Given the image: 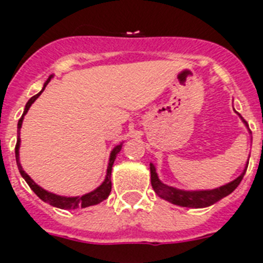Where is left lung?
Listing matches in <instances>:
<instances>
[{
	"label": "left lung",
	"mask_w": 263,
	"mask_h": 263,
	"mask_svg": "<svg viewBox=\"0 0 263 263\" xmlns=\"http://www.w3.org/2000/svg\"><path fill=\"white\" fill-rule=\"evenodd\" d=\"M238 116L241 118L243 124L246 125V128L249 129L248 123L242 119V116L239 115V114ZM249 132H250V129H249ZM250 134H252V132H250ZM248 164L249 161L246 163L245 170L242 171V173L237 177V179L228 182L225 185L220 186V188L204 189V191H184V189L175 188V186H170L166 185V184H164V182L159 179L155 165L151 163V184H152V188H154V191L156 192V195L159 196V197L170 201L172 204L184 208H206L216 204L217 201H220L221 198L227 197L228 195H230V193L239 185V182L243 179V175H245L246 170H248Z\"/></svg>",
	"instance_id": "1"
}]
</instances>
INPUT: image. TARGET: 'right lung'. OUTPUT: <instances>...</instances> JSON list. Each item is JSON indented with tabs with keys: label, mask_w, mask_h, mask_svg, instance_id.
I'll list each match as a JSON object with an SVG mask.
<instances>
[{
	"label": "right lung",
	"mask_w": 263,
	"mask_h": 263,
	"mask_svg": "<svg viewBox=\"0 0 263 263\" xmlns=\"http://www.w3.org/2000/svg\"><path fill=\"white\" fill-rule=\"evenodd\" d=\"M52 77H54V75H50L49 79L45 82L42 91L45 90V87L47 86V83L51 81ZM42 91L29 99V102H27L26 106H25V111H24V114H22L21 119L18 120V127H17L18 139H17V144H15V160H17V166H18V170H20V173H21V176L25 179V181L29 184V186L31 188V191H33L34 193H35V195L41 198V200L45 201V202H47V204H50L51 206L59 208V209H78V208H87V206H92V205L99 204V202H102L103 200H106V198L109 196V193H111V172H112V165H114V161H115V159H116V155H118L119 152H120V149H122L123 143H120V144L116 145V147L111 151V154H109L108 165H107V173H106V179H104V181L102 182V184H100L97 189H93L92 192H90V193H86V195H83V196L67 197V196H59V195H55V193H52V192L46 191V189H43L42 186L38 185L36 182H34V180H31L30 176L27 175V173L24 171V168H22L21 163H20V145H21L20 131H21L22 122H24V116L26 115L31 104H33L34 102L36 100V98L40 97L41 93H42Z\"/></svg>",
	"instance_id": "obj_1"
}]
</instances>
